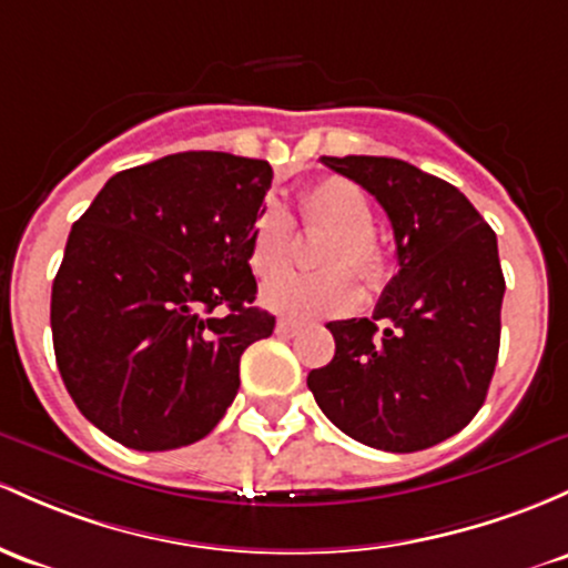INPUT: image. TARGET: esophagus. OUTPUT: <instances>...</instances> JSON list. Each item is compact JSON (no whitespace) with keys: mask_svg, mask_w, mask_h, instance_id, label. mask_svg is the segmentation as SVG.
<instances>
[{"mask_svg":"<svg viewBox=\"0 0 568 568\" xmlns=\"http://www.w3.org/2000/svg\"><path fill=\"white\" fill-rule=\"evenodd\" d=\"M298 328H302V323L288 321V317H280L277 326H274V332H277L280 336H296Z\"/></svg>","mask_w":568,"mask_h":568,"instance_id":"34e87169","label":"esophagus"}]
</instances>
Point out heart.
Listing matches in <instances>:
<instances>
[{"mask_svg": "<svg viewBox=\"0 0 568 568\" xmlns=\"http://www.w3.org/2000/svg\"><path fill=\"white\" fill-rule=\"evenodd\" d=\"M302 223L307 229L332 232L317 253L315 274H283L261 294L266 310L313 321L342 315L358 302L353 270L366 285H379L388 274V258L375 236V213L366 193L347 178H321L298 196ZM294 255V221L277 202H266L255 215L247 240V264L255 277L270 280L291 264Z\"/></svg>", "mask_w": 568, "mask_h": 568, "instance_id": "obj_1", "label": "heart"}]
</instances>
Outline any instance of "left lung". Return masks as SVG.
<instances>
[{
    "mask_svg": "<svg viewBox=\"0 0 568 568\" xmlns=\"http://www.w3.org/2000/svg\"><path fill=\"white\" fill-rule=\"evenodd\" d=\"M383 204L398 272L372 317L332 321L334 358L307 375L339 432L388 453L458 434L483 407L501 339L494 229L456 185L385 155H323Z\"/></svg>",
    "mask_w": 568,
    "mask_h": 568,
    "instance_id": "left-lung-1",
    "label": "left lung"
}]
</instances>
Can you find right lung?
Here are the masks:
<instances>
[{
	"mask_svg": "<svg viewBox=\"0 0 568 568\" xmlns=\"http://www.w3.org/2000/svg\"><path fill=\"white\" fill-rule=\"evenodd\" d=\"M270 185L266 161L174 153L112 174L72 226L51 294L55 364L110 439L174 450L226 415L242 353L274 332L247 264Z\"/></svg>",
	"mask_w": 568,
	"mask_h": 568,
	"instance_id": "right-lung-1",
	"label": "right lung"
}]
</instances>
